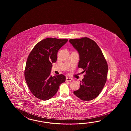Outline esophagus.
Wrapping results in <instances>:
<instances>
[{"label": "esophagus", "instance_id": "34e87169", "mask_svg": "<svg viewBox=\"0 0 131 131\" xmlns=\"http://www.w3.org/2000/svg\"><path fill=\"white\" fill-rule=\"evenodd\" d=\"M66 80L67 81H72V78H69V77H67Z\"/></svg>", "mask_w": 131, "mask_h": 131}]
</instances>
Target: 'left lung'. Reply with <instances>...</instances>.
<instances>
[{"mask_svg": "<svg viewBox=\"0 0 131 131\" xmlns=\"http://www.w3.org/2000/svg\"><path fill=\"white\" fill-rule=\"evenodd\" d=\"M69 42L79 54L78 67L86 72L80 88L74 91V94L81 100H92L100 94L106 83L108 71L106 59L100 48L92 39L82 37L70 39Z\"/></svg>", "mask_w": 131, "mask_h": 131, "instance_id": "left-lung-1", "label": "left lung"}]
</instances>
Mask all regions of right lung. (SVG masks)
Here are the masks:
<instances>
[{"label": "right lung", "mask_w": 131, "mask_h": 131, "mask_svg": "<svg viewBox=\"0 0 131 131\" xmlns=\"http://www.w3.org/2000/svg\"><path fill=\"white\" fill-rule=\"evenodd\" d=\"M68 39L47 38L38 42L28 56L24 75L28 88L35 97L47 100L56 94L66 81L63 74H50L52 63L57 60L59 50Z\"/></svg>", "instance_id": "1"}]
</instances>
